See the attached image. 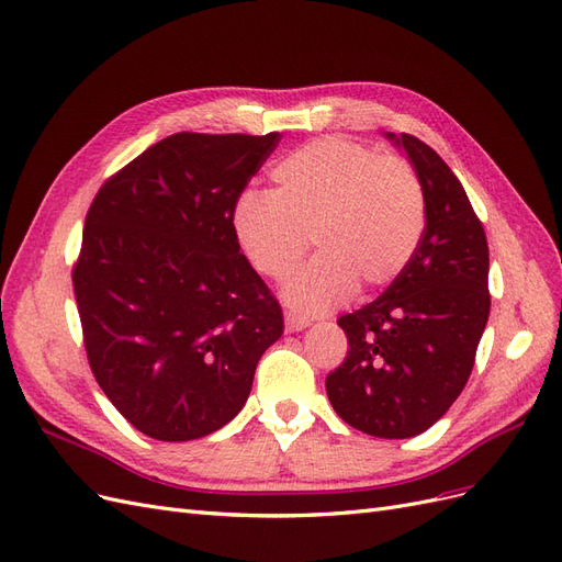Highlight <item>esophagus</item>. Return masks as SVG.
<instances>
[{
  "label": "esophagus",
  "instance_id": "esophagus-1",
  "mask_svg": "<svg viewBox=\"0 0 562 562\" xmlns=\"http://www.w3.org/2000/svg\"><path fill=\"white\" fill-rule=\"evenodd\" d=\"M310 326V318H304L300 314H293V312H285V330L288 333H297V330H304Z\"/></svg>",
  "mask_w": 562,
  "mask_h": 562
}]
</instances>
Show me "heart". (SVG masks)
Masks as SVG:
<instances>
[{
	"mask_svg": "<svg viewBox=\"0 0 562 562\" xmlns=\"http://www.w3.org/2000/svg\"><path fill=\"white\" fill-rule=\"evenodd\" d=\"M274 190L244 192L232 225L258 274L281 281L310 248L318 258L285 285L300 312L321 314L361 285L401 277L419 246L427 206L411 161L345 138L302 145L271 168Z\"/></svg>",
	"mask_w": 562,
	"mask_h": 562,
	"instance_id": "obj_1",
	"label": "heart"
}]
</instances>
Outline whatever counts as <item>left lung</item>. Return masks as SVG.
I'll return each mask as SVG.
<instances>
[{
    "mask_svg": "<svg viewBox=\"0 0 562 562\" xmlns=\"http://www.w3.org/2000/svg\"><path fill=\"white\" fill-rule=\"evenodd\" d=\"M396 143L422 180L427 225L401 277L337 318L349 349L326 378L335 413L378 438L417 436L448 413L490 316L487 239L462 182L415 135Z\"/></svg>",
    "mask_w": 562,
    "mask_h": 562,
    "instance_id": "obj_1",
    "label": "left lung"
}]
</instances>
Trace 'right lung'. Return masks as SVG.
I'll list each match as a JSON object with an SVG mask.
<instances>
[{
	"instance_id": "add662e5",
	"label": "right lung",
	"mask_w": 562,
	"mask_h": 562,
	"mask_svg": "<svg viewBox=\"0 0 562 562\" xmlns=\"http://www.w3.org/2000/svg\"><path fill=\"white\" fill-rule=\"evenodd\" d=\"M279 133H173L100 187L72 267L83 349L112 405L157 440H194L241 411L279 300L232 215Z\"/></svg>"
}]
</instances>
